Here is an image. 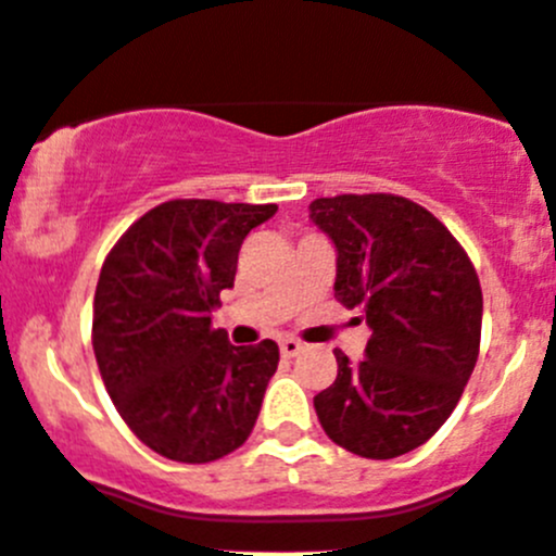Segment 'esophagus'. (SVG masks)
I'll return each mask as SVG.
<instances>
[{"label": "esophagus", "instance_id": "34e87169", "mask_svg": "<svg viewBox=\"0 0 556 556\" xmlns=\"http://www.w3.org/2000/svg\"><path fill=\"white\" fill-rule=\"evenodd\" d=\"M302 340H296V338H285V340H279V352H282V357H296L299 352H302Z\"/></svg>", "mask_w": 556, "mask_h": 556}]
</instances>
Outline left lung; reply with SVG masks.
<instances>
[{"instance_id": "left-lung-1", "label": "left lung", "mask_w": 556, "mask_h": 556, "mask_svg": "<svg viewBox=\"0 0 556 556\" xmlns=\"http://www.w3.org/2000/svg\"><path fill=\"white\" fill-rule=\"evenodd\" d=\"M338 249L334 296L363 309L365 359L334 352L338 377L313 399L332 443L390 459L427 443L457 407L479 357L482 288L457 238L393 193L315 199Z\"/></svg>"}]
</instances>
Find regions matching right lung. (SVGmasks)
<instances>
[{
    "instance_id": "right-lung-1",
    "label": "right lung",
    "mask_w": 556,
    "mask_h": 556,
    "mask_svg": "<svg viewBox=\"0 0 556 556\" xmlns=\"http://www.w3.org/2000/svg\"><path fill=\"white\" fill-rule=\"evenodd\" d=\"M274 213L172 199L104 257L91 332L99 374L124 424L163 457L213 463L252 434L279 346H232L210 313L232 288L243 238Z\"/></svg>"
}]
</instances>
